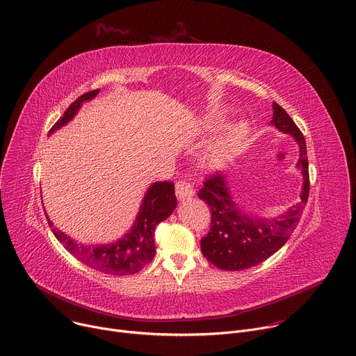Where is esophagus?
<instances>
[{
	"mask_svg": "<svg viewBox=\"0 0 356 356\" xmlns=\"http://www.w3.org/2000/svg\"><path fill=\"white\" fill-rule=\"evenodd\" d=\"M175 193H177V198L179 201H185V200H189L193 196V188L191 186V184L181 179L175 185Z\"/></svg>",
	"mask_w": 356,
	"mask_h": 356,
	"instance_id": "1",
	"label": "esophagus"
}]
</instances>
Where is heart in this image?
I'll return each instance as SVG.
<instances>
[{
	"mask_svg": "<svg viewBox=\"0 0 356 356\" xmlns=\"http://www.w3.org/2000/svg\"><path fill=\"white\" fill-rule=\"evenodd\" d=\"M222 117H223L222 111H215L213 114H211L208 118L209 127L219 126L222 123ZM246 136H248V124L246 123L241 122V123H236V124L230 126L211 145V148L207 154L208 163L215 167L223 164L236 151L241 148Z\"/></svg>",
	"mask_w": 356,
	"mask_h": 356,
	"instance_id": "b5f03b06",
	"label": "heart"
}]
</instances>
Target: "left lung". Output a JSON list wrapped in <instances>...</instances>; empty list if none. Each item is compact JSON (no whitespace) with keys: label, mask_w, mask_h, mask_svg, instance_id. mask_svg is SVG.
<instances>
[{"label":"left lung","mask_w":356,"mask_h":356,"mask_svg":"<svg viewBox=\"0 0 356 356\" xmlns=\"http://www.w3.org/2000/svg\"><path fill=\"white\" fill-rule=\"evenodd\" d=\"M271 126L290 134L298 144L297 168L302 175L300 202L275 218H260L242 211L232 198L226 175L213 174L207 178L198 198L211 208V229L201 239V250L208 261L220 270L241 271L267 260L290 239L297 227L309 193L308 160L305 138L287 111L273 103Z\"/></svg>","instance_id":"1"}]
</instances>
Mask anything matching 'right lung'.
I'll return each mask as SVG.
<instances>
[{"mask_svg":"<svg viewBox=\"0 0 356 356\" xmlns=\"http://www.w3.org/2000/svg\"><path fill=\"white\" fill-rule=\"evenodd\" d=\"M99 89L88 92L76 99L65 111V114L54 124L48 136L54 134L60 127L66 126L76 115L85 102L92 100L99 95ZM177 207V196L174 184L170 181L154 182L145 192L138 215L131 229L113 243L86 245L69 238L66 233L54 227V223L47 215L48 223L52 227L55 238L63 248L90 268L113 275H127L140 271L148 264L155 254L154 232L155 226L165 220Z\"/></svg>","mask_w":356,"mask_h":356,"instance_id":"1","label":"right lung"}]
</instances>
